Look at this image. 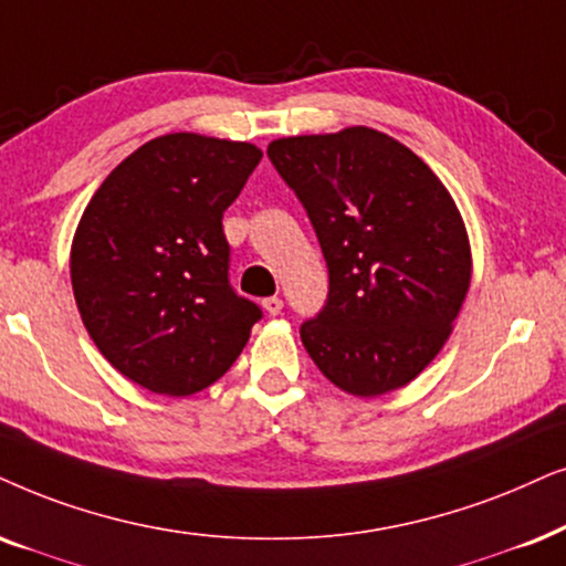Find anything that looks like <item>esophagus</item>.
<instances>
[{
	"mask_svg": "<svg viewBox=\"0 0 566 566\" xmlns=\"http://www.w3.org/2000/svg\"><path fill=\"white\" fill-rule=\"evenodd\" d=\"M262 310H265L270 317H275V314L283 312V301L277 298V296H270V298L262 301Z\"/></svg>",
	"mask_w": 566,
	"mask_h": 566,
	"instance_id": "esophagus-1",
	"label": "esophagus"
}]
</instances>
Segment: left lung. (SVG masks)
<instances>
[{
	"mask_svg": "<svg viewBox=\"0 0 566 566\" xmlns=\"http://www.w3.org/2000/svg\"><path fill=\"white\" fill-rule=\"evenodd\" d=\"M268 156L310 212L329 270L325 310L301 325L306 354L356 398L400 390L444 348L471 289L452 195L371 127L281 137Z\"/></svg>",
	"mask_w": 566,
	"mask_h": 566,
	"instance_id": "8db88e82",
	"label": "left lung"
}]
</instances>
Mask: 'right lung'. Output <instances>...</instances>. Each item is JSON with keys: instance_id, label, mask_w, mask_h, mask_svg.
Segmentation results:
<instances>
[{"instance_id": "right-lung-1", "label": "right lung", "mask_w": 566, "mask_h": 566, "mask_svg": "<svg viewBox=\"0 0 566 566\" xmlns=\"http://www.w3.org/2000/svg\"><path fill=\"white\" fill-rule=\"evenodd\" d=\"M262 150L171 132L122 160L95 189L70 249L80 317L106 361L156 395L218 381L262 317L229 285L223 212Z\"/></svg>"}]
</instances>
